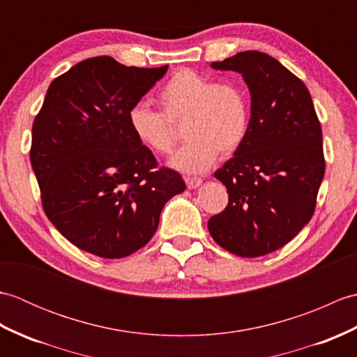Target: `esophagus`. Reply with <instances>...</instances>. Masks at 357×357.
<instances>
[{
	"instance_id": "1",
	"label": "esophagus",
	"mask_w": 357,
	"mask_h": 357,
	"mask_svg": "<svg viewBox=\"0 0 357 357\" xmlns=\"http://www.w3.org/2000/svg\"><path fill=\"white\" fill-rule=\"evenodd\" d=\"M185 184L192 190V188H196L202 184V179L201 178H185Z\"/></svg>"
}]
</instances>
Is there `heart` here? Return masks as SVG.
Here are the masks:
<instances>
[{
	"mask_svg": "<svg viewBox=\"0 0 357 357\" xmlns=\"http://www.w3.org/2000/svg\"><path fill=\"white\" fill-rule=\"evenodd\" d=\"M162 112L138 102L128 110L136 139L156 155L170 153L184 123L187 142L172 158L174 169L202 173L244 144L250 130V101L244 87L215 81L192 69L174 72L158 93Z\"/></svg>",
	"mask_w": 357,
	"mask_h": 357,
	"instance_id": "b5f03b06",
	"label": "heart"
}]
</instances>
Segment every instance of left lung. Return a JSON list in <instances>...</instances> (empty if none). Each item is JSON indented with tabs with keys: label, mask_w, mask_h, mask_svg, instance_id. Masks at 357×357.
Instances as JSON below:
<instances>
[{
	"label": "left lung",
	"mask_w": 357,
	"mask_h": 357,
	"mask_svg": "<svg viewBox=\"0 0 357 357\" xmlns=\"http://www.w3.org/2000/svg\"><path fill=\"white\" fill-rule=\"evenodd\" d=\"M211 67L242 75L252 118L244 144L215 173L229 204L208 219V231L236 256L268 255L314 213L325 173L319 118L304 82L267 53L241 52Z\"/></svg>",
	"instance_id": "obj_1"
}]
</instances>
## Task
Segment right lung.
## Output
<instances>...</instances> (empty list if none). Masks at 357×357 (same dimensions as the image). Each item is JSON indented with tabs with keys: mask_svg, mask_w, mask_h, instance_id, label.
Returning a JSON list of instances; mask_svg holds the SVG:
<instances>
[{
	"mask_svg": "<svg viewBox=\"0 0 357 357\" xmlns=\"http://www.w3.org/2000/svg\"><path fill=\"white\" fill-rule=\"evenodd\" d=\"M167 69L84 59L52 81L35 116L30 162L44 213L84 252L105 259L135 253L155 234L164 204L185 190L128 126V110Z\"/></svg>",
	"mask_w": 357,
	"mask_h": 357,
	"instance_id": "obj_1",
	"label": "right lung"
}]
</instances>
